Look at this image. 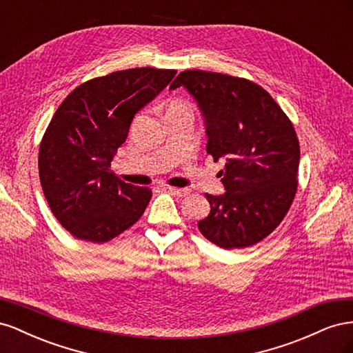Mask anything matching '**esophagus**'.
I'll return each instance as SVG.
<instances>
[{
	"label": "esophagus",
	"instance_id": "34e87169",
	"mask_svg": "<svg viewBox=\"0 0 353 353\" xmlns=\"http://www.w3.org/2000/svg\"><path fill=\"white\" fill-rule=\"evenodd\" d=\"M169 193H172L178 197H184V196H188L190 191L187 188H176V187H166Z\"/></svg>",
	"mask_w": 353,
	"mask_h": 353
}]
</instances>
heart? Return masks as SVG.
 <instances>
[{"label": "heart", "mask_w": 353, "mask_h": 353, "mask_svg": "<svg viewBox=\"0 0 353 353\" xmlns=\"http://www.w3.org/2000/svg\"><path fill=\"white\" fill-rule=\"evenodd\" d=\"M166 113H179V114H188V108L184 101L181 100H170L166 105Z\"/></svg>", "instance_id": "1"}]
</instances>
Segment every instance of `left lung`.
I'll return each mask as SVG.
<instances>
[{
  "label": "left lung",
  "mask_w": 353,
  "mask_h": 353,
  "mask_svg": "<svg viewBox=\"0 0 353 353\" xmlns=\"http://www.w3.org/2000/svg\"><path fill=\"white\" fill-rule=\"evenodd\" d=\"M184 87L205 117L206 152L225 193L206 194L210 213L200 232L222 249H244L280 225L297 188L301 148L292 122L258 83L203 70L181 72L170 90Z\"/></svg>",
  "instance_id": "8db88e82"
}]
</instances>
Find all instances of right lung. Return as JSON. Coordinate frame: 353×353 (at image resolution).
I'll return each instance as SVG.
<instances>
[{
	"label": "right lung",
	"instance_id": "1",
	"mask_svg": "<svg viewBox=\"0 0 353 353\" xmlns=\"http://www.w3.org/2000/svg\"><path fill=\"white\" fill-rule=\"evenodd\" d=\"M175 74L113 72L74 88L52 116L39 145V179L51 212L73 237L105 243L141 218L152 191L117 179L110 163L134 116Z\"/></svg>",
	"mask_w": 353,
	"mask_h": 353
}]
</instances>
